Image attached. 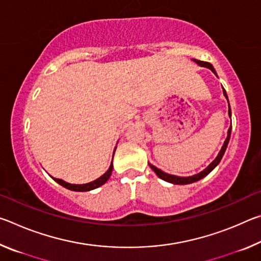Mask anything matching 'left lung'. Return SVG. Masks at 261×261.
I'll use <instances>...</instances> for the list:
<instances>
[{"mask_svg": "<svg viewBox=\"0 0 261 261\" xmlns=\"http://www.w3.org/2000/svg\"><path fill=\"white\" fill-rule=\"evenodd\" d=\"M193 61L196 62L197 64H199L200 67L208 68L210 70H212V72H213V73L215 74V76H218V74H216V72H215V69L213 68V65H212L211 63H208V62H204V61H198V60H194V59H193ZM223 94H224V96H226V99L228 100V95H227L226 91H224V90H223ZM228 102H229V101H228ZM228 114H229V117H231V109H230V106H229ZM230 134H231V126L229 127V130H228V136H227V139L224 140V144H223V146H222V148H221V151L219 152L218 156L215 158V160H214L213 162H211V163H210V166H208V167L205 168V169L202 170V171H200L199 174H196V175H193V176H189V177H180V176H175V175L167 174V173H165V171H162L161 169H159V168H156L155 166L151 165V163H149V167L152 168V170H153L154 173H155V174L159 176V177H160V178H161V179H163V180H166V182H169V183H173V184H180V185H184V184H190V183L197 182V180H199V179H201V178H204L205 176L208 175V174L211 173V171L213 170L214 168L219 165L220 161H221V159H222L223 154H224V152H226V149H227L228 143H229V139H230Z\"/></svg>", "mask_w": 261, "mask_h": 261, "instance_id": "1", "label": "left lung"}]
</instances>
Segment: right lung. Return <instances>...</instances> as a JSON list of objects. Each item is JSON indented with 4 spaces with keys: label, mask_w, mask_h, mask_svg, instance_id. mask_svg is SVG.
<instances>
[{
    "label": "right lung",
    "mask_w": 261,
    "mask_h": 261,
    "mask_svg": "<svg viewBox=\"0 0 261 261\" xmlns=\"http://www.w3.org/2000/svg\"><path fill=\"white\" fill-rule=\"evenodd\" d=\"M115 149H116V147H115ZM114 153H115V151H114ZM113 158H114V155H113ZM112 171H113V161H112V165H110V167H109V169L106 171V173L102 176H100L99 178H96L95 180H93V182H90V183H86V184H70V183L65 182V180L60 179V178L53 177V179H54L55 182L59 183L60 185H62V187H64L65 189L71 190V191L84 192V191H91V190H94L96 188L101 187V185H103L109 179L110 175H112Z\"/></svg>",
    "instance_id": "add662e5"
}]
</instances>
